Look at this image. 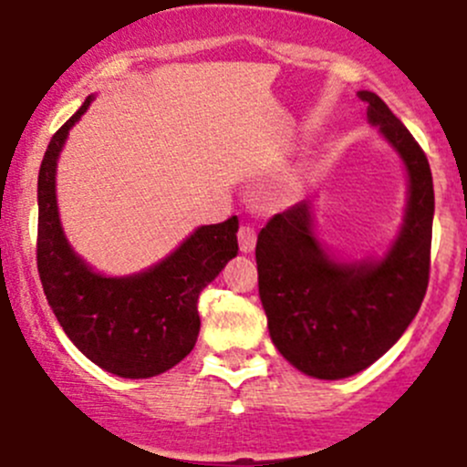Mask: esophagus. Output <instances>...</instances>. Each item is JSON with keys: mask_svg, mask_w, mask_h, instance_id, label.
<instances>
[{"mask_svg": "<svg viewBox=\"0 0 467 467\" xmlns=\"http://www.w3.org/2000/svg\"><path fill=\"white\" fill-rule=\"evenodd\" d=\"M237 239H239V251H242V253L255 251L257 234H255V230L251 228V225H242V228H239V233H237Z\"/></svg>", "mask_w": 467, "mask_h": 467, "instance_id": "obj_1", "label": "esophagus"}]
</instances>
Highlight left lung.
<instances>
[{"label":"left lung","mask_w":467,"mask_h":467,"mask_svg":"<svg viewBox=\"0 0 467 467\" xmlns=\"http://www.w3.org/2000/svg\"><path fill=\"white\" fill-rule=\"evenodd\" d=\"M368 123L400 157L404 216L381 255L348 260L317 234L315 201L275 214L257 234L260 301L274 347L298 372L337 381L377 363L418 315L429 285L433 180L409 130L372 90Z\"/></svg>","instance_id":"8db88e82"}]
</instances>
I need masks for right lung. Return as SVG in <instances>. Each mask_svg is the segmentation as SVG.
<instances>
[{
  "mask_svg": "<svg viewBox=\"0 0 467 467\" xmlns=\"http://www.w3.org/2000/svg\"><path fill=\"white\" fill-rule=\"evenodd\" d=\"M88 95L45 150L38 173V274L54 317L81 354L120 379L175 368L201 333L198 296L237 255V216L193 230L175 251L130 275L95 271L67 242L57 201L58 157Z\"/></svg>",
  "mask_w": 467,
  "mask_h": 467,
  "instance_id": "right-lung-1",
  "label": "right lung"
}]
</instances>
